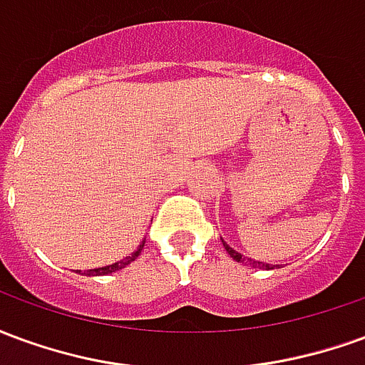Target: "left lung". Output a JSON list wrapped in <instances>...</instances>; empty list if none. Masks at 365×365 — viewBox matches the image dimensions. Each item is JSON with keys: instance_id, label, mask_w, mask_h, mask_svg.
<instances>
[{"instance_id": "8db88e82", "label": "left lung", "mask_w": 365, "mask_h": 365, "mask_svg": "<svg viewBox=\"0 0 365 365\" xmlns=\"http://www.w3.org/2000/svg\"><path fill=\"white\" fill-rule=\"evenodd\" d=\"M222 246H225V250L230 254V258L237 262H242V264H246V266H252V268H268L269 269V264H262V262H256V260H250V258H245L242 254H238L237 250H232L227 242H222Z\"/></svg>"}]
</instances>
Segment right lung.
I'll return each instance as SVG.
<instances>
[{"label": "right lung", "mask_w": 365, "mask_h": 365, "mask_svg": "<svg viewBox=\"0 0 365 365\" xmlns=\"http://www.w3.org/2000/svg\"><path fill=\"white\" fill-rule=\"evenodd\" d=\"M144 242L138 248H136L135 252L130 254V256H127V258H123V260L115 262V264H111V266H105V268H96V269H88V272H83L86 275H105V274H113V272H117V269H123L125 266H128L130 262L135 260L136 256L140 254V250H143Z\"/></svg>", "instance_id": "1"}]
</instances>
